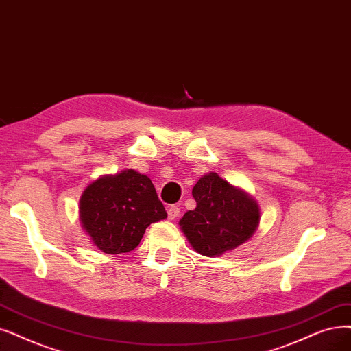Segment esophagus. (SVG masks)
<instances>
[{"label": "esophagus", "mask_w": 351, "mask_h": 351, "mask_svg": "<svg viewBox=\"0 0 351 351\" xmlns=\"http://www.w3.org/2000/svg\"><path fill=\"white\" fill-rule=\"evenodd\" d=\"M180 214V206L179 205H171L167 208V217L169 219H175Z\"/></svg>", "instance_id": "esophagus-1"}]
</instances>
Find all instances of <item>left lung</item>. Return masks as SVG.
Here are the masks:
<instances>
[{"instance_id": "left-lung-1", "label": "left lung", "mask_w": 351, "mask_h": 351, "mask_svg": "<svg viewBox=\"0 0 351 351\" xmlns=\"http://www.w3.org/2000/svg\"><path fill=\"white\" fill-rule=\"evenodd\" d=\"M197 208L179 224L192 247L204 256H219L247 241L261 221L258 205L217 173L202 176L192 189Z\"/></svg>"}]
</instances>
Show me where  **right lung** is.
<instances>
[{"label":"right lung","instance_id":"right-lung-1","mask_svg":"<svg viewBox=\"0 0 351 351\" xmlns=\"http://www.w3.org/2000/svg\"><path fill=\"white\" fill-rule=\"evenodd\" d=\"M81 221L99 250H134L146 228L167 217L152 180L133 169L88 185L80 202Z\"/></svg>","mask_w":351,"mask_h":351}]
</instances>
